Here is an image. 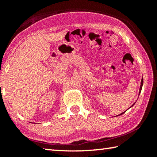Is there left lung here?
<instances>
[{
    "instance_id": "obj_1",
    "label": "left lung",
    "mask_w": 157,
    "mask_h": 157,
    "mask_svg": "<svg viewBox=\"0 0 157 157\" xmlns=\"http://www.w3.org/2000/svg\"><path fill=\"white\" fill-rule=\"evenodd\" d=\"M143 79H142V80H141V83H140V91H139V94H140V91H141V90H142V86H143ZM135 104V103H134ZM133 104V105H134ZM132 105V106H133ZM131 106V107H132ZM124 113H125V112H124V113H122L121 114H119V115H121V114H124ZM119 115H117V116H119Z\"/></svg>"
}]
</instances>
